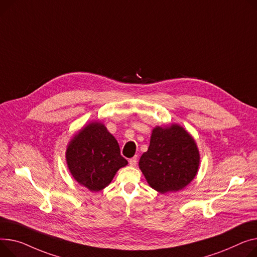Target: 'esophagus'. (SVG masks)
I'll return each instance as SVG.
<instances>
[{"mask_svg":"<svg viewBox=\"0 0 257 257\" xmlns=\"http://www.w3.org/2000/svg\"><path fill=\"white\" fill-rule=\"evenodd\" d=\"M129 164H130V166H132V167L136 166V164H138V159H136V157H133V158L129 159Z\"/></svg>","mask_w":257,"mask_h":257,"instance_id":"esophagus-1","label":"esophagus"}]
</instances>
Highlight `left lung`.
Masks as SVG:
<instances>
[{
  "mask_svg": "<svg viewBox=\"0 0 257 257\" xmlns=\"http://www.w3.org/2000/svg\"><path fill=\"white\" fill-rule=\"evenodd\" d=\"M200 155L192 135L179 124L156 126L139 162L148 184L161 194L177 192L197 175Z\"/></svg>",
  "mask_w": 257,
  "mask_h": 257,
  "instance_id": "1",
  "label": "left lung"
}]
</instances>
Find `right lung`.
<instances>
[{
	"label": "right lung",
	"mask_w": 257,
	"mask_h": 257,
	"mask_svg": "<svg viewBox=\"0 0 257 257\" xmlns=\"http://www.w3.org/2000/svg\"><path fill=\"white\" fill-rule=\"evenodd\" d=\"M66 162L73 179L92 192L104 189L117 170L128 164L116 140L98 121L74 134L67 146Z\"/></svg>",
	"instance_id": "obj_1"
}]
</instances>
